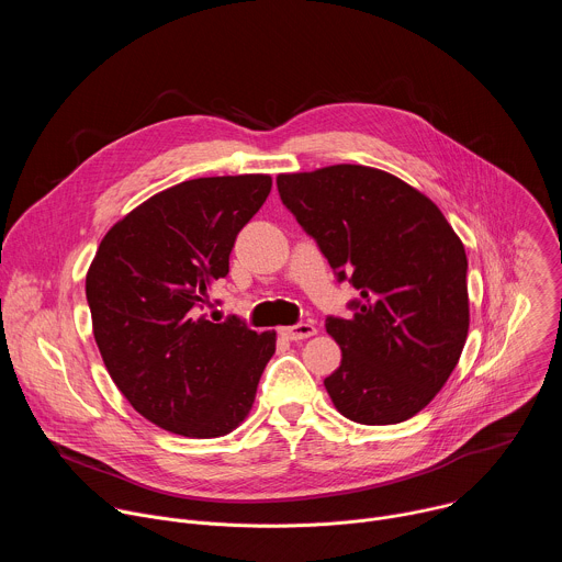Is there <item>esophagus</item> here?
Returning a JSON list of instances; mask_svg holds the SVG:
<instances>
[{
    "instance_id": "esophagus-1",
    "label": "esophagus",
    "mask_w": 562,
    "mask_h": 562,
    "mask_svg": "<svg viewBox=\"0 0 562 562\" xmlns=\"http://www.w3.org/2000/svg\"><path fill=\"white\" fill-rule=\"evenodd\" d=\"M280 334H282L286 340H306V338L315 336L317 329H315L313 323H300V325H293V327H282Z\"/></svg>"
}]
</instances>
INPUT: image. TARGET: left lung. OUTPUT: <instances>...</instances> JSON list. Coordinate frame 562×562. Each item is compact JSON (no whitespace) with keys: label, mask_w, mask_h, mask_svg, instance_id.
<instances>
[{"label":"left lung","mask_w":562,"mask_h":562,"mask_svg":"<svg viewBox=\"0 0 562 562\" xmlns=\"http://www.w3.org/2000/svg\"><path fill=\"white\" fill-rule=\"evenodd\" d=\"M282 204L360 297L329 315L340 367L325 378L336 409L395 425L425 409L458 364L469 331L467 256L440 209L391 173L336 165L278 176Z\"/></svg>","instance_id":"left-lung-1"}]
</instances>
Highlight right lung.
I'll list each match as a JSON object with an SVG mask.
<instances>
[{
	"label": "right lung",
	"instance_id": "obj_1",
	"mask_svg": "<svg viewBox=\"0 0 562 562\" xmlns=\"http://www.w3.org/2000/svg\"><path fill=\"white\" fill-rule=\"evenodd\" d=\"M269 193V176L182 182L122 217L91 262L87 300L102 360L133 409L171 434H231L276 353V331L202 313Z\"/></svg>",
	"mask_w": 562,
	"mask_h": 562
}]
</instances>
